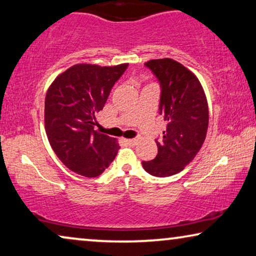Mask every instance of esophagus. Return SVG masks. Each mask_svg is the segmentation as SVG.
<instances>
[{"mask_svg": "<svg viewBox=\"0 0 256 256\" xmlns=\"http://www.w3.org/2000/svg\"><path fill=\"white\" fill-rule=\"evenodd\" d=\"M126 142L128 145H136V144L138 142V139H128Z\"/></svg>", "mask_w": 256, "mask_h": 256, "instance_id": "1", "label": "esophagus"}]
</instances>
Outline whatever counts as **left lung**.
I'll return each mask as SVG.
<instances>
[{"instance_id": "obj_1", "label": "left lung", "mask_w": 256, "mask_h": 256, "mask_svg": "<svg viewBox=\"0 0 256 256\" xmlns=\"http://www.w3.org/2000/svg\"><path fill=\"white\" fill-rule=\"evenodd\" d=\"M161 87L159 114L167 122L158 142V154L142 161L148 174L166 178L178 174L192 162L206 136L208 108L198 78L172 59L150 60L145 64Z\"/></svg>"}]
</instances>
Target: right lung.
Returning <instances> with one entry per match:
<instances>
[{
	"mask_svg": "<svg viewBox=\"0 0 256 256\" xmlns=\"http://www.w3.org/2000/svg\"><path fill=\"white\" fill-rule=\"evenodd\" d=\"M128 64L114 67L74 64L60 74L45 97V130L50 145L68 169L96 178L118 152L116 139L94 130L111 88Z\"/></svg>",
	"mask_w": 256,
	"mask_h": 256,
	"instance_id": "1",
	"label": "right lung"
}]
</instances>
